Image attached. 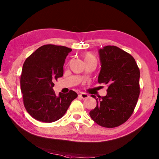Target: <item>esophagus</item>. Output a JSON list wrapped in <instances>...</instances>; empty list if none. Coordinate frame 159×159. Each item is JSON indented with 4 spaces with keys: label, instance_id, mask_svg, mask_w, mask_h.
<instances>
[{
    "label": "esophagus",
    "instance_id": "34e87169",
    "mask_svg": "<svg viewBox=\"0 0 159 159\" xmlns=\"http://www.w3.org/2000/svg\"><path fill=\"white\" fill-rule=\"evenodd\" d=\"M79 96V97H80L83 99H86L89 97V96L87 95V93H80Z\"/></svg>",
    "mask_w": 159,
    "mask_h": 159
}]
</instances>
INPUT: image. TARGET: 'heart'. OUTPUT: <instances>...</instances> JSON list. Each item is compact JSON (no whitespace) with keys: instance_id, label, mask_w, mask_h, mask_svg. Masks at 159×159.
I'll list each match as a JSON object with an SVG mask.
<instances>
[{"instance_id":"heart-1","label":"heart","mask_w":159,"mask_h":159,"mask_svg":"<svg viewBox=\"0 0 159 159\" xmlns=\"http://www.w3.org/2000/svg\"><path fill=\"white\" fill-rule=\"evenodd\" d=\"M83 57L85 61V63H91V62H96L97 63L96 57L94 56L92 53L91 52H85L83 55Z\"/></svg>"}]
</instances>
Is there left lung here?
<instances>
[{"label":"left lung","mask_w":159,"mask_h":159,"mask_svg":"<svg viewBox=\"0 0 159 159\" xmlns=\"http://www.w3.org/2000/svg\"><path fill=\"white\" fill-rule=\"evenodd\" d=\"M101 70L99 83L108 85L107 94L96 98L97 105L89 112L100 126L114 128L129 119L140 93V72L135 60L129 53L115 46L99 50Z\"/></svg>","instance_id":"obj_1"}]
</instances>
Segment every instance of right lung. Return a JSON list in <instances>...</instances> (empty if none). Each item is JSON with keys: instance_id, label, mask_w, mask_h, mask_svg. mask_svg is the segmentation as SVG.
Masks as SVG:
<instances>
[{"instance_id": "1", "label": "right lung", "mask_w": 159, "mask_h": 159, "mask_svg": "<svg viewBox=\"0 0 159 159\" xmlns=\"http://www.w3.org/2000/svg\"><path fill=\"white\" fill-rule=\"evenodd\" d=\"M71 51L66 46L43 45L24 63L20 77L23 102L34 119L46 123L59 120L78 96L72 90L57 96L53 90L54 81L63 76V64Z\"/></svg>"}]
</instances>
